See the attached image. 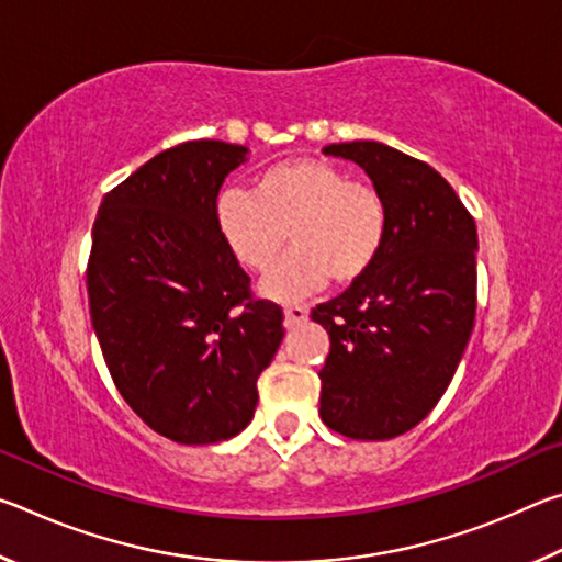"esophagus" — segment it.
<instances>
[{
  "label": "esophagus",
  "mask_w": 562,
  "mask_h": 562,
  "mask_svg": "<svg viewBox=\"0 0 562 562\" xmlns=\"http://www.w3.org/2000/svg\"><path fill=\"white\" fill-rule=\"evenodd\" d=\"M307 315L310 310L304 307V304H288V307H284V322H288V327L300 325V322L307 319Z\"/></svg>",
  "instance_id": "esophagus-1"
}]
</instances>
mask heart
Segmentation results:
<instances>
[{
	"label": "heart",
	"instance_id": "heart-1",
	"mask_svg": "<svg viewBox=\"0 0 562 562\" xmlns=\"http://www.w3.org/2000/svg\"><path fill=\"white\" fill-rule=\"evenodd\" d=\"M215 223L233 258L252 274L272 268L288 233L292 250L262 292L290 302L327 278L335 284L364 278L384 250L389 207L382 190L351 180L345 168L297 158L262 170L252 190H223Z\"/></svg>",
	"mask_w": 562,
	"mask_h": 562
}]
</instances>
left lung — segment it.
Listing matches in <instances>:
<instances>
[{
  "mask_svg": "<svg viewBox=\"0 0 562 562\" xmlns=\"http://www.w3.org/2000/svg\"><path fill=\"white\" fill-rule=\"evenodd\" d=\"M325 154L367 170L386 201L389 233L374 268L310 312L329 331L319 416L347 439H394L439 404L471 337L475 223L424 160L376 140Z\"/></svg>",
  "mask_w": 562,
  "mask_h": 562,
  "instance_id": "left-lung-1",
  "label": "left lung"
}]
</instances>
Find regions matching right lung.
<instances>
[{"label": "right lung", "mask_w": 562, "mask_h": 562, "mask_svg": "<svg viewBox=\"0 0 562 562\" xmlns=\"http://www.w3.org/2000/svg\"><path fill=\"white\" fill-rule=\"evenodd\" d=\"M247 148L186 140L103 195L87 290L113 384L156 434L186 446L240 434L258 376L284 337L215 223L225 176Z\"/></svg>", "instance_id": "1"}]
</instances>
